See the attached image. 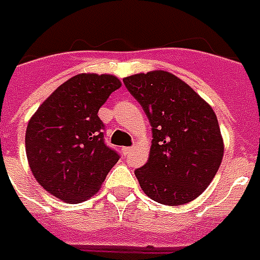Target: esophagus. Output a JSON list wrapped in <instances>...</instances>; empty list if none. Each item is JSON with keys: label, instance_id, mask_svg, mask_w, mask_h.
Returning <instances> with one entry per match:
<instances>
[{"label": "esophagus", "instance_id": "34e87169", "mask_svg": "<svg viewBox=\"0 0 260 260\" xmlns=\"http://www.w3.org/2000/svg\"><path fill=\"white\" fill-rule=\"evenodd\" d=\"M121 151H123V154H124V155H127V154L132 151V147H123V148H121Z\"/></svg>", "mask_w": 260, "mask_h": 260}]
</instances>
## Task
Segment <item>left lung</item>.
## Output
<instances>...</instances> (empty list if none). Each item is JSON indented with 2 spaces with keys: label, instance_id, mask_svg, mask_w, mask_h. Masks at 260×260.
Listing matches in <instances>:
<instances>
[{
  "label": "left lung",
  "instance_id": "8db88e82",
  "mask_svg": "<svg viewBox=\"0 0 260 260\" xmlns=\"http://www.w3.org/2000/svg\"><path fill=\"white\" fill-rule=\"evenodd\" d=\"M123 82L152 127L148 161L134 172L143 192L167 206L199 198L211 183L224 155L214 110L168 71L134 74Z\"/></svg>",
  "mask_w": 260,
  "mask_h": 260
}]
</instances>
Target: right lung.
I'll return each mask as SVG.
<instances>
[{
    "mask_svg": "<svg viewBox=\"0 0 260 260\" xmlns=\"http://www.w3.org/2000/svg\"><path fill=\"white\" fill-rule=\"evenodd\" d=\"M120 80L110 74H78L57 88L27 123L25 147L39 185L66 203L92 198L119 161L104 141L99 108Z\"/></svg>",
    "mask_w": 260,
    "mask_h": 260,
    "instance_id": "add662e5",
    "label": "right lung"
}]
</instances>
